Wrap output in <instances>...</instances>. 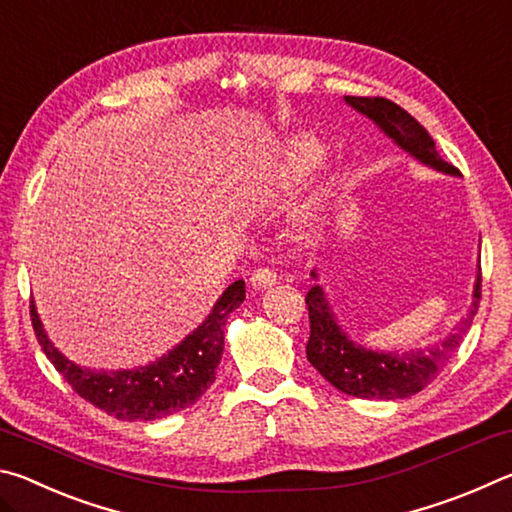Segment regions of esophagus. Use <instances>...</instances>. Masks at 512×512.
<instances>
[{
	"instance_id": "esophagus-1",
	"label": "esophagus",
	"mask_w": 512,
	"mask_h": 512,
	"mask_svg": "<svg viewBox=\"0 0 512 512\" xmlns=\"http://www.w3.org/2000/svg\"><path fill=\"white\" fill-rule=\"evenodd\" d=\"M250 282H253L255 289H268L273 287V284L277 282V275L271 271V268H257V271L253 273V277H250Z\"/></svg>"
}]
</instances>
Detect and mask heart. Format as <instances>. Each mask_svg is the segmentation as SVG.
Wrapping results in <instances>:
<instances>
[{
    "label": "heart",
    "mask_w": 512,
    "mask_h": 512,
    "mask_svg": "<svg viewBox=\"0 0 512 512\" xmlns=\"http://www.w3.org/2000/svg\"><path fill=\"white\" fill-rule=\"evenodd\" d=\"M325 146L311 140V137H296L291 140L287 149L282 153V160L271 173V187L275 189H291L300 183L307 173L323 162Z\"/></svg>",
    "instance_id": "heart-1"
}]
</instances>
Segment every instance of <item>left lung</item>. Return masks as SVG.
<instances>
[{"label": "left lung", "mask_w": 512, "mask_h": 512, "mask_svg": "<svg viewBox=\"0 0 512 512\" xmlns=\"http://www.w3.org/2000/svg\"><path fill=\"white\" fill-rule=\"evenodd\" d=\"M345 103L361 115L375 121L402 151L413 155L427 167L458 176L454 164L445 162L436 151L431 135L415 121L409 112L384 97H345ZM311 277H318L311 271ZM481 300V266L474 282V300L452 334L427 350L411 352H375L348 339L320 284L307 291L309 309V341L307 359L329 384L341 393L361 397V400H402L420 393L440 375L447 361L461 345L463 336L472 325Z\"/></svg>", "instance_id": "left-lung-1"}]
</instances>
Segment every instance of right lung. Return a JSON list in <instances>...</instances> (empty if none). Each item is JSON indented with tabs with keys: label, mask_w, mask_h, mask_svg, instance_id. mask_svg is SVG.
I'll use <instances>...</instances> for the list:
<instances>
[{
	"label": "right lung",
	"mask_w": 512,
	"mask_h": 512,
	"mask_svg": "<svg viewBox=\"0 0 512 512\" xmlns=\"http://www.w3.org/2000/svg\"><path fill=\"white\" fill-rule=\"evenodd\" d=\"M244 300V280L232 282L192 334L158 361L133 370H90L69 361L49 341L33 300L31 323L42 352L85 402L117 420H158L192 406L214 384L223 354L225 320Z\"/></svg>",
	"instance_id": "right-lung-1"
}]
</instances>
